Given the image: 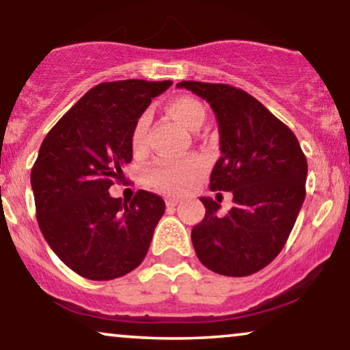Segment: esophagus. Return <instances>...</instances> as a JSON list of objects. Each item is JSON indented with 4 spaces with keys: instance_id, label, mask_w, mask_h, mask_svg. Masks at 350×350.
Wrapping results in <instances>:
<instances>
[{
    "instance_id": "esophagus-1",
    "label": "esophagus",
    "mask_w": 350,
    "mask_h": 350,
    "mask_svg": "<svg viewBox=\"0 0 350 350\" xmlns=\"http://www.w3.org/2000/svg\"><path fill=\"white\" fill-rule=\"evenodd\" d=\"M178 202H179V199L174 198V196H167V198H166V206L167 207L178 206Z\"/></svg>"
}]
</instances>
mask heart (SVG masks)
I'll return each instance as SVG.
<instances>
[{
  "instance_id": "b5f03b06",
  "label": "heart",
  "mask_w": 350,
  "mask_h": 350,
  "mask_svg": "<svg viewBox=\"0 0 350 350\" xmlns=\"http://www.w3.org/2000/svg\"><path fill=\"white\" fill-rule=\"evenodd\" d=\"M167 111L180 124L191 131H198L206 122V108L199 100L192 97H178L167 105ZM150 126V115L142 113L136 120L131 131V146L136 152H142L146 146V133ZM206 171V163L199 156L186 159H159L150 170L148 180L152 187L170 194H180Z\"/></svg>"
}]
</instances>
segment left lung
<instances>
[{"mask_svg": "<svg viewBox=\"0 0 350 350\" xmlns=\"http://www.w3.org/2000/svg\"><path fill=\"white\" fill-rule=\"evenodd\" d=\"M204 98L219 124L222 156L211 174V191L234 194L226 215L211 198L191 239L198 258L226 276H248L276 258L286 243L306 196L308 163L298 138L247 92L226 83L183 80Z\"/></svg>", "mask_w": 350, "mask_h": 350, "instance_id": "1", "label": "left lung"}]
</instances>
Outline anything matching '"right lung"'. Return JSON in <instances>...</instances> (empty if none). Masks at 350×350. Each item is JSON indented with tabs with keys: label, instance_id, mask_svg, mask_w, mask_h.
Wrapping results in <instances>:
<instances>
[{
	"label": "right lung",
	"instance_id": "obj_1",
	"mask_svg": "<svg viewBox=\"0 0 350 350\" xmlns=\"http://www.w3.org/2000/svg\"><path fill=\"white\" fill-rule=\"evenodd\" d=\"M171 85L98 83L44 138L31 171L36 217L55 255L83 278H120L146 256L164 200L142 189L123 202L108 189L133 158L138 116Z\"/></svg>",
	"mask_w": 350,
	"mask_h": 350
}]
</instances>
